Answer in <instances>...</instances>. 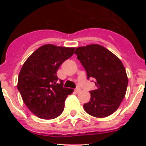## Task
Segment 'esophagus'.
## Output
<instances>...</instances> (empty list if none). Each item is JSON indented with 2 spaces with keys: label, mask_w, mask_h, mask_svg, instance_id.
I'll return each mask as SVG.
<instances>
[{
  "label": "esophagus",
  "mask_w": 146,
  "mask_h": 146,
  "mask_svg": "<svg viewBox=\"0 0 146 146\" xmlns=\"http://www.w3.org/2000/svg\"><path fill=\"white\" fill-rule=\"evenodd\" d=\"M74 91H75L76 93H79L81 91V89L79 88H76L75 90H74Z\"/></svg>",
  "instance_id": "1"
}]
</instances>
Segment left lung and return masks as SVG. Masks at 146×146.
Masks as SVG:
<instances>
[{"mask_svg":"<svg viewBox=\"0 0 146 146\" xmlns=\"http://www.w3.org/2000/svg\"><path fill=\"white\" fill-rule=\"evenodd\" d=\"M74 54L87 73L94 78L96 89L90 91L91 99L83 105L87 113L96 118L113 114L123 101L128 77L121 60L99 44H89L76 49Z\"/></svg>","mask_w":146,"mask_h":146,"instance_id":"left-lung-1","label":"left lung"}]
</instances>
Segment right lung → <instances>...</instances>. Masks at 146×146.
<instances>
[{
    "label": "right lung",
    "instance_id": "add662e5",
    "mask_svg": "<svg viewBox=\"0 0 146 146\" xmlns=\"http://www.w3.org/2000/svg\"><path fill=\"white\" fill-rule=\"evenodd\" d=\"M75 47L44 44L30 55L18 76L17 89L32 113L42 119L59 116L73 89L63 86L57 76L60 66L72 56Z\"/></svg>",
    "mask_w": 146,
    "mask_h": 146
}]
</instances>
